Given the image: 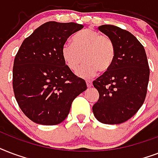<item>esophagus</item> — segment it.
<instances>
[{
  "instance_id": "obj_1",
  "label": "esophagus",
  "mask_w": 158,
  "mask_h": 158,
  "mask_svg": "<svg viewBox=\"0 0 158 158\" xmlns=\"http://www.w3.org/2000/svg\"><path fill=\"white\" fill-rule=\"evenodd\" d=\"M85 83H86L87 87H91V86H92V81H86Z\"/></svg>"
}]
</instances>
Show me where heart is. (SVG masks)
<instances>
[{
    "instance_id": "b5f03b06",
    "label": "heart",
    "mask_w": 158,
    "mask_h": 158,
    "mask_svg": "<svg viewBox=\"0 0 158 158\" xmlns=\"http://www.w3.org/2000/svg\"><path fill=\"white\" fill-rule=\"evenodd\" d=\"M62 56L65 64L71 70L77 71L81 77H92L98 73L110 69L115 58V47L110 38L101 33L86 29L73 35L72 43L62 46Z\"/></svg>"
}]
</instances>
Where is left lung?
Instances as JSON below:
<instances>
[{"label":"left lung","instance_id":"obj_1","mask_svg":"<svg viewBox=\"0 0 158 158\" xmlns=\"http://www.w3.org/2000/svg\"><path fill=\"white\" fill-rule=\"evenodd\" d=\"M98 29L114 42L115 58L110 69L93 81L100 96L92 110L101 123L118 124L132 118L143 104L148 62L143 46L131 33L111 24Z\"/></svg>","mask_w":158,"mask_h":158}]
</instances>
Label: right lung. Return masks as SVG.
<instances>
[{"label": "right lung", "instance_id": "add662e5", "mask_svg": "<svg viewBox=\"0 0 158 158\" xmlns=\"http://www.w3.org/2000/svg\"><path fill=\"white\" fill-rule=\"evenodd\" d=\"M83 28L77 23L49 21L23 41L13 67L15 97L23 113L43 125L62 123L73 100L86 90L83 79L68 68L62 46Z\"/></svg>", "mask_w": 158, "mask_h": 158}]
</instances>
